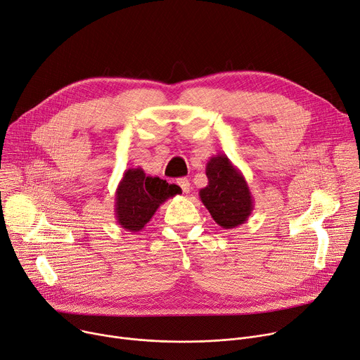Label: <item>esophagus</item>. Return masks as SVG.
<instances>
[{
  "label": "esophagus",
  "mask_w": 360,
  "mask_h": 360,
  "mask_svg": "<svg viewBox=\"0 0 360 360\" xmlns=\"http://www.w3.org/2000/svg\"><path fill=\"white\" fill-rule=\"evenodd\" d=\"M181 188H182V193L184 194H189V191H191V184H189V181L186 179V178H181V179H178V182H176Z\"/></svg>",
  "instance_id": "34e87169"
}]
</instances>
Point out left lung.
<instances>
[{
    "label": "left lung",
    "mask_w": 360,
    "mask_h": 360,
    "mask_svg": "<svg viewBox=\"0 0 360 360\" xmlns=\"http://www.w3.org/2000/svg\"><path fill=\"white\" fill-rule=\"evenodd\" d=\"M205 174L208 185L200 189V198L212 220L226 230L245 224L255 201L243 174L223 153L207 162Z\"/></svg>",
    "instance_id": "1"
}]
</instances>
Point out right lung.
I'll list each match as a JSON object with an SVG mask.
<instances>
[{
  "mask_svg": "<svg viewBox=\"0 0 360 360\" xmlns=\"http://www.w3.org/2000/svg\"><path fill=\"white\" fill-rule=\"evenodd\" d=\"M179 193L178 185L146 175L141 167H129L115 191L114 214L118 226L131 233L141 231L156 210Z\"/></svg>",
  "mask_w": 360,
  "mask_h": 360,
  "instance_id": "right-lung-1",
  "label": "right lung"
}]
</instances>
